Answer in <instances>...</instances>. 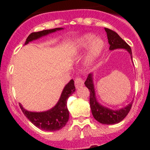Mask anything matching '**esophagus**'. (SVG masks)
I'll return each mask as SVG.
<instances>
[{"label":"esophagus","instance_id":"obj_1","mask_svg":"<svg viewBox=\"0 0 150 150\" xmlns=\"http://www.w3.org/2000/svg\"><path fill=\"white\" fill-rule=\"evenodd\" d=\"M75 85L76 88H79L84 85V80L82 79L81 77H76L75 79Z\"/></svg>","mask_w":150,"mask_h":150}]
</instances>
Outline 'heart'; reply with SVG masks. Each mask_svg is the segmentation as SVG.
Returning <instances> with one entry per match:
<instances>
[{"label": "heart", "mask_w": 150, "mask_h": 150, "mask_svg": "<svg viewBox=\"0 0 150 150\" xmlns=\"http://www.w3.org/2000/svg\"><path fill=\"white\" fill-rule=\"evenodd\" d=\"M75 47L78 50H85L89 47L87 60L89 62H93L98 58L104 49V42L101 38H95L94 34L86 33L75 40Z\"/></svg>", "instance_id": "obj_1"}]
</instances>
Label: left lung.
I'll use <instances>...</instances> for the list:
<instances>
[{"instance_id": "obj_1", "label": "left lung", "mask_w": 150, "mask_h": 150, "mask_svg": "<svg viewBox=\"0 0 150 150\" xmlns=\"http://www.w3.org/2000/svg\"><path fill=\"white\" fill-rule=\"evenodd\" d=\"M104 29L107 33L108 43L110 44V50L125 49L130 54L131 57L132 58V49H131L130 46L128 45L124 40H122L117 33L111 29H107V28H104ZM85 85L90 92L89 103H90V107H91L92 114L93 115L94 118L97 121H99L100 123L103 124V125H114V124L119 123L129 113L131 107L132 106V102H131L128 106L120 110H111L107 107H103L102 105H100L97 102L96 94H95L92 73L89 74L86 82H85Z\"/></svg>"}]
</instances>
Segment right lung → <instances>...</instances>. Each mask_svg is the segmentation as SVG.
Masks as SVG:
<instances>
[{
	"mask_svg": "<svg viewBox=\"0 0 150 150\" xmlns=\"http://www.w3.org/2000/svg\"><path fill=\"white\" fill-rule=\"evenodd\" d=\"M61 29H63V28H55V29L32 33L27 37L25 44H28L31 41L37 40L42 36H47L48 34ZM75 91V82L74 80L71 79L64 88L58 102L49 110L43 112L28 111L23 108L21 103H19L20 108L25 114V116L37 128H40L42 130L50 131V132L60 130L65 126L68 121L69 111L67 108V100Z\"/></svg>",
	"mask_w": 150,
	"mask_h": 150,
	"instance_id": "add662e5",
	"label": "right lung"
}]
</instances>
